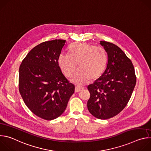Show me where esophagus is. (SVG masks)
Returning a JSON list of instances; mask_svg holds the SVG:
<instances>
[{
    "label": "esophagus",
    "instance_id": "esophagus-1",
    "mask_svg": "<svg viewBox=\"0 0 151 151\" xmlns=\"http://www.w3.org/2000/svg\"><path fill=\"white\" fill-rule=\"evenodd\" d=\"M83 89V88H82V87H75V91L76 92V93H78V92H79V91H81Z\"/></svg>",
    "mask_w": 151,
    "mask_h": 151
}]
</instances>
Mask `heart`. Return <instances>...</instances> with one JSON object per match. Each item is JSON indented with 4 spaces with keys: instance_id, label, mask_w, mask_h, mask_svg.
I'll return each mask as SVG.
<instances>
[{
    "instance_id": "1",
    "label": "heart",
    "mask_w": 151,
    "mask_h": 151,
    "mask_svg": "<svg viewBox=\"0 0 151 151\" xmlns=\"http://www.w3.org/2000/svg\"><path fill=\"white\" fill-rule=\"evenodd\" d=\"M62 73L70 78L75 72L77 64L79 70L71 81L82 85L88 80L94 81L100 78L107 64V55L105 50L88 43L75 42L69 48L68 54H61L57 60Z\"/></svg>"
}]
</instances>
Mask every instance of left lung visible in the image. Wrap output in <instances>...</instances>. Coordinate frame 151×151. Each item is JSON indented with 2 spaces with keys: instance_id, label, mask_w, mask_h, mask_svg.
<instances>
[{
  "instance_id": "1",
  "label": "left lung",
  "mask_w": 151,
  "mask_h": 151,
  "mask_svg": "<svg viewBox=\"0 0 151 151\" xmlns=\"http://www.w3.org/2000/svg\"><path fill=\"white\" fill-rule=\"evenodd\" d=\"M107 53L108 61L103 75L88 86L90 97L89 112L100 119L111 118L120 113L130 99L136 83L130 59L116 45L100 41Z\"/></svg>"
}]
</instances>
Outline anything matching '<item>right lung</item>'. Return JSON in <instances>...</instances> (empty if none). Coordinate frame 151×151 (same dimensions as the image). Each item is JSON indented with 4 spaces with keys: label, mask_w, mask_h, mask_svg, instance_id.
<instances>
[{
    "label": "right lung",
    "mask_w": 151,
    "mask_h": 151,
    "mask_svg": "<svg viewBox=\"0 0 151 151\" xmlns=\"http://www.w3.org/2000/svg\"><path fill=\"white\" fill-rule=\"evenodd\" d=\"M66 40L55 39L34 47L19 69V91L28 108L37 116L52 120L66 110L75 85L61 72L57 63Z\"/></svg>",
    "instance_id": "obj_1"
}]
</instances>
